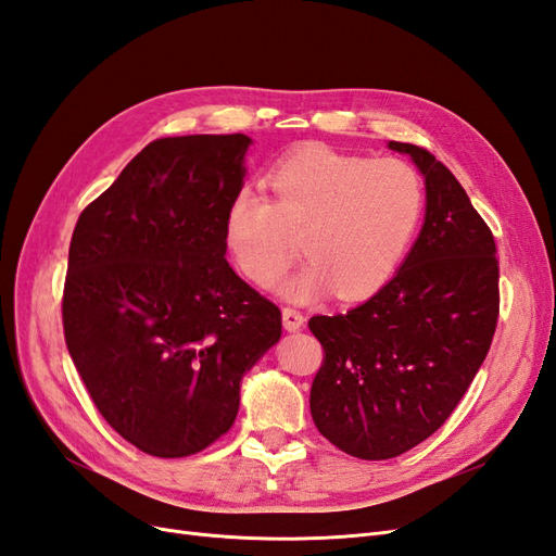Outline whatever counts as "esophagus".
<instances>
[{"label":"esophagus","instance_id":"obj_1","mask_svg":"<svg viewBox=\"0 0 556 556\" xmlns=\"http://www.w3.org/2000/svg\"><path fill=\"white\" fill-rule=\"evenodd\" d=\"M281 319H283V329H287V331H301L305 326V315L295 307H283Z\"/></svg>","mask_w":556,"mask_h":556}]
</instances>
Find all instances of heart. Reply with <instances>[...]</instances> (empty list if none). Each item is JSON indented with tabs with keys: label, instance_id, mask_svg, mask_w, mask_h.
Returning <instances> with one entry per match:
<instances>
[{
	"label": "heart",
	"instance_id": "obj_1",
	"mask_svg": "<svg viewBox=\"0 0 556 556\" xmlns=\"http://www.w3.org/2000/svg\"><path fill=\"white\" fill-rule=\"evenodd\" d=\"M269 202L247 190L225 211V244L241 275L275 287L298 255L309 261L283 293L293 301L331 291L343 301L376 293L404 258L425 194L418 174L394 156L366 160L305 148L265 178Z\"/></svg>",
	"mask_w": 556,
	"mask_h": 556
}]
</instances>
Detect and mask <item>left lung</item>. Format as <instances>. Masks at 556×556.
<instances>
[{
	"instance_id": "obj_1",
	"label": "left lung",
	"mask_w": 556,
	"mask_h": 556,
	"mask_svg": "<svg viewBox=\"0 0 556 556\" xmlns=\"http://www.w3.org/2000/svg\"><path fill=\"white\" fill-rule=\"evenodd\" d=\"M425 176V223L386 287L348 315L307 321L324 348L309 410L333 446L388 460L432 437L458 406L495 333V239L432 152L390 140Z\"/></svg>"
}]
</instances>
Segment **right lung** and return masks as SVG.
I'll return each mask as SVG.
<instances>
[{
  "instance_id": "right-lung-1",
  "label": "right lung",
  "mask_w": 556,
  "mask_h": 556,
  "mask_svg": "<svg viewBox=\"0 0 556 556\" xmlns=\"http://www.w3.org/2000/svg\"><path fill=\"white\" fill-rule=\"evenodd\" d=\"M251 138L152 140L81 211L63 331L96 408L156 458L230 430L239 382L281 336V312L225 261V211Z\"/></svg>"
}]
</instances>
